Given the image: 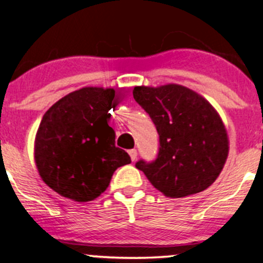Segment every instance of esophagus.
<instances>
[{
	"label": "esophagus",
	"instance_id": "34e87169",
	"mask_svg": "<svg viewBox=\"0 0 263 263\" xmlns=\"http://www.w3.org/2000/svg\"><path fill=\"white\" fill-rule=\"evenodd\" d=\"M128 155H129V157H131V159H132V162H135L136 159H137V149H129L128 151Z\"/></svg>",
	"mask_w": 263,
	"mask_h": 263
}]
</instances>
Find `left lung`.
<instances>
[{
    "label": "left lung",
    "mask_w": 263,
    "mask_h": 263,
    "mask_svg": "<svg viewBox=\"0 0 263 263\" xmlns=\"http://www.w3.org/2000/svg\"><path fill=\"white\" fill-rule=\"evenodd\" d=\"M134 98L159 136L155 161L136 162L152 185L165 197L183 198L215 182L228 158L229 142L224 123L209 102L176 84L136 86Z\"/></svg>",
    "instance_id": "8db88e82"
}]
</instances>
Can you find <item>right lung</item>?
<instances>
[{"label":"right lung","mask_w":263,"mask_h":263,"mask_svg":"<svg viewBox=\"0 0 263 263\" xmlns=\"http://www.w3.org/2000/svg\"><path fill=\"white\" fill-rule=\"evenodd\" d=\"M114 98V89L83 87L44 114L35 136V164L44 183L62 197L93 200L114 172L131 163L128 153L115 146L107 125Z\"/></svg>","instance_id":"add662e5"}]
</instances>
